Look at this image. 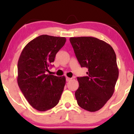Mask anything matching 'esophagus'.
<instances>
[{
  "label": "esophagus",
  "mask_w": 134,
  "mask_h": 134,
  "mask_svg": "<svg viewBox=\"0 0 134 134\" xmlns=\"http://www.w3.org/2000/svg\"><path fill=\"white\" fill-rule=\"evenodd\" d=\"M71 80H72V78L66 77V81H67V82H69V81H71Z\"/></svg>",
  "instance_id": "esophagus-1"
}]
</instances>
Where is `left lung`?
I'll return each instance as SVG.
<instances>
[{"label":"left lung","instance_id":"8db88e82","mask_svg":"<svg viewBox=\"0 0 134 134\" xmlns=\"http://www.w3.org/2000/svg\"><path fill=\"white\" fill-rule=\"evenodd\" d=\"M70 42L81 67L88 69L87 76L77 77V104L87 111H96L114 93L119 73L116 54L110 44L96 38L72 37Z\"/></svg>","mask_w":134,"mask_h":134}]
</instances>
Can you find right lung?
Masks as SVG:
<instances>
[{
	"label": "right lung",
	"instance_id": "1",
	"mask_svg": "<svg viewBox=\"0 0 134 134\" xmlns=\"http://www.w3.org/2000/svg\"><path fill=\"white\" fill-rule=\"evenodd\" d=\"M65 37L43 35L23 48L18 63V84L32 107L47 111L59 102L65 84V76L47 74L57 53L65 43Z\"/></svg>",
	"mask_w": 134,
	"mask_h": 134
}]
</instances>
